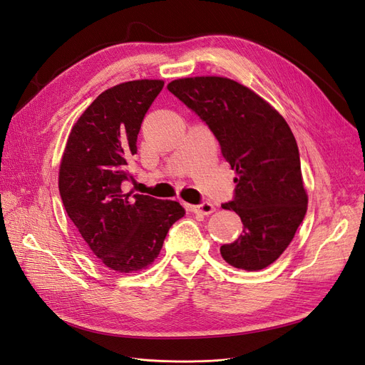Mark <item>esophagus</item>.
Wrapping results in <instances>:
<instances>
[{
    "label": "esophagus",
    "instance_id": "obj_1",
    "mask_svg": "<svg viewBox=\"0 0 365 365\" xmlns=\"http://www.w3.org/2000/svg\"><path fill=\"white\" fill-rule=\"evenodd\" d=\"M191 210H194V212H198V214H203V215H210L212 212H215V206L212 203L205 202L198 206H191Z\"/></svg>",
    "mask_w": 365,
    "mask_h": 365
}]
</instances>
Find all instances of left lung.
<instances>
[{"mask_svg": "<svg viewBox=\"0 0 365 365\" xmlns=\"http://www.w3.org/2000/svg\"><path fill=\"white\" fill-rule=\"evenodd\" d=\"M167 88L209 125L237 173L235 198L222 209L237 212L244 229L237 241L221 245L222 259L247 272L273 264L308 209L288 123L255 91L227 77L178 78Z\"/></svg>", "mask_w": 365, "mask_h": 365, "instance_id": "8db88e82", "label": "left lung"}]
</instances>
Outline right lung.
<instances>
[{
    "instance_id": "1",
    "label": "right lung",
    "mask_w": 365,
    "mask_h": 365,
    "mask_svg": "<svg viewBox=\"0 0 365 365\" xmlns=\"http://www.w3.org/2000/svg\"><path fill=\"white\" fill-rule=\"evenodd\" d=\"M163 80H132L101 92L69 132L58 167L68 217L91 252L110 269L136 273L155 262L170 227L185 215L174 200L123 191L133 180L140 124Z\"/></svg>"
}]
</instances>
